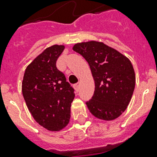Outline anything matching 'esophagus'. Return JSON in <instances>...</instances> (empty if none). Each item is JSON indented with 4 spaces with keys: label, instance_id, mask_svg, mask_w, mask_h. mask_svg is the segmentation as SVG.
<instances>
[{
    "label": "esophagus",
    "instance_id": "obj_1",
    "mask_svg": "<svg viewBox=\"0 0 157 157\" xmlns=\"http://www.w3.org/2000/svg\"><path fill=\"white\" fill-rule=\"evenodd\" d=\"M79 86H80V83H76V84H75V85H74V88L76 89V90H78Z\"/></svg>",
    "mask_w": 157,
    "mask_h": 157
}]
</instances>
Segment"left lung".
<instances>
[{"mask_svg":"<svg viewBox=\"0 0 157 157\" xmlns=\"http://www.w3.org/2000/svg\"><path fill=\"white\" fill-rule=\"evenodd\" d=\"M72 50L88 62L94 80V93L86 102L91 114L107 121L117 119L126 110L135 87V73L130 60L96 40L75 44Z\"/></svg>","mask_w":157,"mask_h":157,"instance_id":"left-lung-1","label":"left lung"}]
</instances>
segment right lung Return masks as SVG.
I'll return each mask as SVG.
<instances>
[{"label":"right lung","mask_w":157,"mask_h":157,"mask_svg":"<svg viewBox=\"0 0 157 157\" xmlns=\"http://www.w3.org/2000/svg\"><path fill=\"white\" fill-rule=\"evenodd\" d=\"M65 46L46 48L25 70L22 92L29 112L38 124L50 131H59L71 117L74 90L64 74L56 67V61Z\"/></svg>","instance_id":"1"}]
</instances>
